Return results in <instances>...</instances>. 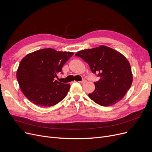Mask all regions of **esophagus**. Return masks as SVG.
<instances>
[{"instance_id":"34e87169","label":"esophagus","mask_w":152,"mask_h":152,"mask_svg":"<svg viewBox=\"0 0 152 152\" xmlns=\"http://www.w3.org/2000/svg\"><path fill=\"white\" fill-rule=\"evenodd\" d=\"M86 83H87V81H86V80H85V79H84V80H83L82 81H81V82H80V83L83 84H86Z\"/></svg>"}]
</instances>
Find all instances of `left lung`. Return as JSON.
Here are the masks:
<instances>
[{
    "mask_svg": "<svg viewBox=\"0 0 152 152\" xmlns=\"http://www.w3.org/2000/svg\"><path fill=\"white\" fill-rule=\"evenodd\" d=\"M90 66L100 79L94 83V91L89 98L97 104L107 107L116 104L132 85L133 76L129 61L120 52L105 45L84 49L75 54Z\"/></svg>",
    "mask_w": 152,
    "mask_h": 152,
    "instance_id": "8db88e82",
    "label": "left lung"
}]
</instances>
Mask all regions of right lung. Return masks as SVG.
<instances>
[{
	"label": "right lung",
	"instance_id": "right-lung-1",
	"mask_svg": "<svg viewBox=\"0 0 152 152\" xmlns=\"http://www.w3.org/2000/svg\"><path fill=\"white\" fill-rule=\"evenodd\" d=\"M48 48L28 53L19 65L17 78L21 92L40 107H51L66 97L70 84L55 80L63 66L73 55Z\"/></svg>",
	"mask_w": 152,
	"mask_h": 152
}]
</instances>
